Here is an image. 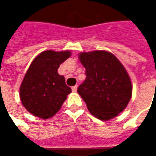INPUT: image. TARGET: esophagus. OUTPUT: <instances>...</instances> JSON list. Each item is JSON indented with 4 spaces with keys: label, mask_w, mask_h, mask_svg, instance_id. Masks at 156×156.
<instances>
[{
    "label": "esophagus",
    "mask_w": 156,
    "mask_h": 156,
    "mask_svg": "<svg viewBox=\"0 0 156 156\" xmlns=\"http://www.w3.org/2000/svg\"><path fill=\"white\" fill-rule=\"evenodd\" d=\"M77 89H78V85H75L73 87H72V90H73V92H77Z\"/></svg>",
    "instance_id": "34e87169"
}]
</instances>
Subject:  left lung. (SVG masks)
Returning a JSON list of instances; mask_svg holds the SVG:
<instances>
[{"instance_id": "left-lung-1", "label": "left lung", "mask_w": 156, "mask_h": 156, "mask_svg": "<svg viewBox=\"0 0 156 156\" xmlns=\"http://www.w3.org/2000/svg\"><path fill=\"white\" fill-rule=\"evenodd\" d=\"M87 78L79 85L78 94L87 108L100 120L116 117L127 107L132 84L126 69L115 55L107 51L79 53Z\"/></svg>"}]
</instances>
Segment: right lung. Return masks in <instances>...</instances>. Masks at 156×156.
Instances as JSON below:
<instances>
[{
	"label": "right lung",
	"instance_id": "add662e5",
	"mask_svg": "<svg viewBox=\"0 0 156 156\" xmlns=\"http://www.w3.org/2000/svg\"><path fill=\"white\" fill-rule=\"evenodd\" d=\"M70 56L69 51L48 50L32 62L20 87L21 101L29 113L47 119L59 111L72 90L58 69Z\"/></svg>",
	"mask_w": 156,
	"mask_h": 156
}]
</instances>
